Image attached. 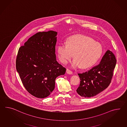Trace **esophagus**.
Segmentation results:
<instances>
[{"label": "esophagus", "mask_w": 127, "mask_h": 127, "mask_svg": "<svg viewBox=\"0 0 127 127\" xmlns=\"http://www.w3.org/2000/svg\"><path fill=\"white\" fill-rule=\"evenodd\" d=\"M66 73L68 74H72V72L71 71L69 70L68 69H66Z\"/></svg>", "instance_id": "34e87169"}]
</instances>
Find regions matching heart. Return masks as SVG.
<instances>
[{"label": "heart", "mask_w": 127, "mask_h": 127, "mask_svg": "<svg viewBox=\"0 0 127 127\" xmlns=\"http://www.w3.org/2000/svg\"><path fill=\"white\" fill-rule=\"evenodd\" d=\"M60 61L63 63L68 62L73 57L71 62L72 68L81 66L89 68L96 63L102 56L103 48L100 43L92 38L83 34H76L68 37L66 43L59 44L57 49Z\"/></svg>", "instance_id": "b5f03b06"}]
</instances>
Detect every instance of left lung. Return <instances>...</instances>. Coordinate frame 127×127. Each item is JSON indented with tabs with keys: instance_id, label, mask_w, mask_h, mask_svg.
Masks as SVG:
<instances>
[{
	"instance_id": "obj_1",
	"label": "left lung",
	"mask_w": 127,
	"mask_h": 127,
	"mask_svg": "<svg viewBox=\"0 0 127 127\" xmlns=\"http://www.w3.org/2000/svg\"><path fill=\"white\" fill-rule=\"evenodd\" d=\"M116 62L113 53L107 50L99 65L78 74L80 84L76 90L77 94L82 97L90 98L106 89L111 83Z\"/></svg>"
}]
</instances>
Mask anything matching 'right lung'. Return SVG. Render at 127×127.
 Instances as JSON below:
<instances>
[{"label":"right lung","instance_id":"add662e5","mask_svg":"<svg viewBox=\"0 0 127 127\" xmlns=\"http://www.w3.org/2000/svg\"><path fill=\"white\" fill-rule=\"evenodd\" d=\"M57 32H38L19 49L16 68L29 93L38 98L49 96L55 87L56 78L66 69L56 59Z\"/></svg>","mask_w":127,"mask_h":127}]
</instances>
